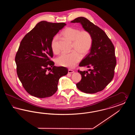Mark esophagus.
<instances>
[{"label": "esophagus", "instance_id": "esophagus-1", "mask_svg": "<svg viewBox=\"0 0 135 135\" xmlns=\"http://www.w3.org/2000/svg\"><path fill=\"white\" fill-rule=\"evenodd\" d=\"M74 72V71L73 70H71V69H69L68 70V73H73Z\"/></svg>", "mask_w": 135, "mask_h": 135}]
</instances>
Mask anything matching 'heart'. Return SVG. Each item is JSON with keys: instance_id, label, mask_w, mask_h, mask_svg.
<instances>
[{"instance_id": "heart-1", "label": "heart", "mask_w": 135, "mask_h": 135, "mask_svg": "<svg viewBox=\"0 0 135 135\" xmlns=\"http://www.w3.org/2000/svg\"><path fill=\"white\" fill-rule=\"evenodd\" d=\"M61 34L72 42V49L74 51L70 53H62L58 57L56 62L58 64L68 68L74 67L80 61L81 56H84L91 49L93 40L90 32L85 30L80 31L78 28L68 27L66 28ZM57 35L51 40V49L54 53H58Z\"/></svg>"}]
</instances>
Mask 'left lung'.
<instances>
[{"label":"left lung","mask_w":135,"mask_h":135,"mask_svg":"<svg viewBox=\"0 0 135 135\" xmlns=\"http://www.w3.org/2000/svg\"><path fill=\"white\" fill-rule=\"evenodd\" d=\"M71 22L80 23L93 40L90 51L79 65L92 68L90 72L78 70L81 79L76 86L85 93H96L104 90L114 77L116 64L114 46L105 32L86 18L80 17Z\"/></svg>","instance_id":"obj_1"}]
</instances>
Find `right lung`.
Instances as JSON below:
<instances>
[{
	"mask_svg": "<svg viewBox=\"0 0 135 135\" xmlns=\"http://www.w3.org/2000/svg\"><path fill=\"white\" fill-rule=\"evenodd\" d=\"M66 25L41 21L21 41L15 57L17 73L23 86L31 96L39 98L52 96L58 90L59 79L68 73L67 68L56 67L51 60V40ZM51 67V71H46Z\"/></svg>",
	"mask_w": 135,
	"mask_h": 135,
	"instance_id": "obj_1",
	"label": "right lung"
}]
</instances>
